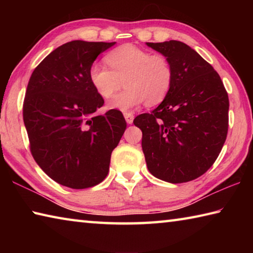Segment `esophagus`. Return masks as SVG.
Returning <instances> with one entry per match:
<instances>
[{"label": "esophagus", "instance_id": "34e87169", "mask_svg": "<svg viewBox=\"0 0 253 253\" xmlns=\"http://www.w3.org/2000/svg\"><path fill=\"white\" fill-rule=\"evenodd\" d=\"M124 117H125L127 124H131L132 121H134V115L129 113V111H126V113H124Z\"/></svg>", "mask_w": 253, "mask_h": 253}]
</instances>
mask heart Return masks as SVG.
Instances as JSON below:
<instances>
[{"instance_id": "heart-1", "label": "heart", "mask_w": 253, "mask_h": 253, "mask_svg": "<svg viewBox=\"0 0 253 253\" xmlns=\"http://www.w3.org/2000/svg\"><path fill=\"white\" fill-rule=\"evenodd\" d=\"M106 62L109 68L95 63L89 70L98 95L108 99L123 84L127 87L109 102L110 108L128 110L144 101L147 106L160 105L173 87L174 67L164 54L125 44L110 51Z\"/></svg>"}]
</instances>
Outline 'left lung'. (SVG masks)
<instances>
[{"instance_id": "obj_1", "label": "left lung", "mask_w": 253, "mask_h": 253, "mask_svg": "<svg viewBox=\"0 0 253 253\" xmlns=\"http://www.w3.org/2000/svg\"><path fill=\"white\" fill-rule=\"evenodd\" d=\"M147 45L174 67L173 87L152 113L134 119L143 131L148 170L169 183H185L211 168L229 128V97L220 76L195 50L181 41Z\"/></svg>"}]
</instances>
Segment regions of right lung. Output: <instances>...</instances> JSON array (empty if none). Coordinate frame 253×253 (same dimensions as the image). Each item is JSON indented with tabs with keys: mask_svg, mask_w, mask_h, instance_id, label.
<instances>
[{
	"mask_svg": "<svg viewBox=\"0 0 253 253\" xmlns=\"http://www.w3.org/2000/svg\"><path fill=\"white\" fill-rule=\"evenodd\" d=\"M115 43L67 42L30 77L23 101L30 151L42 170L63 186L83 190L104 181L126 129L122 111L93 115L105 100L91 84L89 70Z\"/></svg>",
	"mask_w": 253,
	"mask_h": 253,
	"instance_id": "add662e5",
	"label": "right lung"
}]
</instances>
